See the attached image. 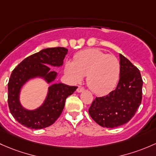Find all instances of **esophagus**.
Returning a JSON list of instances; mask_svg holds the SVG:
<instances>
[{"label":"esophagus","instance_id":"1","mask_svg":"<svg viewBox=\"0 0 156 156\" xmlns=\"http://www.w3.org/2000/svg\"><path fill=\"white\" fill-rule=\"evenodd\" d=\"M84 88H83V87H78L77 88V89H76V91H77V92H83V91H84Z\"/></svg>","mask_w":156,"mask_h":156}]
</instances>
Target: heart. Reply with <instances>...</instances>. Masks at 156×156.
<instances>
[{
	"instance_id": "b5f03b06",
	"label": "heart",
	"mask_w": 156,
	"mask_h": 156,
	"mask_svg": "<svg viewBox=\"0 0 156 156\" xmlns=\"http://www.w3.org/2000/svg\"><path fill=\"white\" fill-rule=\"evenodd\" d=\"M65 70L74 83H81L87 75L89 89L97 94H104L116 86L120 76V63L113 55L91 48L76 53L73 62H66Z\"/></svg>"
}]
</instances>
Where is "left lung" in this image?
<instances>
[{
  "label": "left lung",
  "instance_id": "1",
  "mask_svg": "<svg viewBox=\"0 0 156 156\" xmlns=\"http://www.w3.org/2000/svg\"><path fill=\"white\" fill-rule=\"evenodd\" d=\"M120 76L115 90L96 98L89 109L90 116L104 128H115L128 122L142 101L140 72L128 59L119 54Z\"/></svg>",
  "mask_w": 156,
  "mask_h": 156
}]
</instances>
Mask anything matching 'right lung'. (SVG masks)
<instances>
[{
  "label": "right lung",
  "mask_w": 156,
  "mask_h": 156,
  "mask_svg": "<svg viewBox=\"0 0 156 156\" xmlns=\"http://www.w3.org/2000/svg\"><path fill=\"white\" fill-rule=\"evenodd\" d=\"M68 49L65 47L46 48L24 59L12 70L8 83V105L12 116L22 126L31 129L50 126L62 114L67 98L77 89L54 83L58 73L50 67H62ZM37 78L51 86L43 104L29 110L20 104V91L27 82Z\"/></svg>",
  "instance_id": "add662e5"
}]
</instances>
